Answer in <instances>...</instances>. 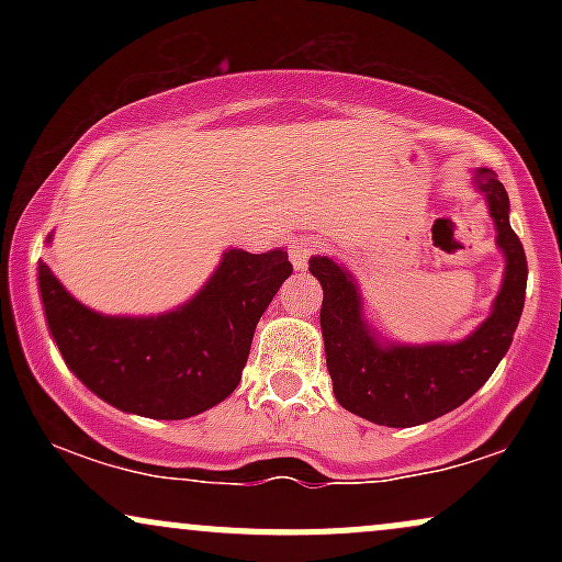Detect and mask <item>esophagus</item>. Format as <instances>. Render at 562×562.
Instances as JSON below:
<instances>
[{
  "label": "esophagus",
  "mask_w": 562,
  "mask_h": 562,
  "mask_svg": "<svg viewBox=\"0 0 562 562\" xmlns=\"http://www.w3.org/2000/svg\"><path fill=\"white\" fill-rule=\"evenodd\" d=\"M319 250V243L314 237H295L293 245H290V261H293L295 269H306L308 259Z\"/></svg>",
  "instance_id": "34e87169"
}]
</instances>
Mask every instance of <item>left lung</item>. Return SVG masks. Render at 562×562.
<instances>
[{"label": "left lung", "instance_id": "left-lung-1", "mask_svg": "<svg viewBox=\"0 0 562 562\" xmlns=\"http://www.w3.org/2000/svg\"><path fill=\"white\" fill-rule=\"evenodd\" d=\"M475 184L488 200L507 269L492 317L460 344L380 346L364 325L351 274L325 256L308 261L325 290L319 322L335 398L364 420L412 428L447 415L492 378L513 344L526 301V254L509 227V198L496 173L479 169Z\"/></svg>", "mask_w": 562, "mask_h": 562}]
</instances>
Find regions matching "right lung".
<instances>
[{
  "mask_svg": "<svg viewBox=\"0 0 562 562\" xmlns=\"http://www.w3.org/2000/svg\"><path fill=\"white\" fill-rule=\"evenodd\" d=\"M290 274L285 250H229L195 299L145 319L92 312L47 263L38 290L55 344L89 391L132 415L184 420L237 389L256 325Z\"/></svg>",
  "mask_w": 562,
  "mask_h": 562,
  "instance_id": "right-lung-1",
  "label": "right lung"
}]
</instances>
